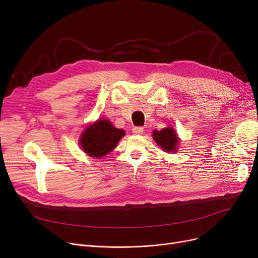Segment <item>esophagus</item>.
<instances>
[{
  "label": "esophagus",
  "instance_id": "esophagus-1",
  "mask_svg": "<svg viewBox=\"0 0 258 258\" xmlns=\"http://www.w3.org/2000/svg\"><path fill=\"white\" fill-rule=\"evenodd\" d=\"M133 133L135 135H141L143 133V127H141V126H135L133 128Z\"/></svg>",
  "mask_w": 258,
  "mask_h": 258
}]
</instances>
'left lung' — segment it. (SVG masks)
<instances>
[{
	"mask_svg": "<svg viewBox=\"0 0 258 258\" xmlns=\"http://www.w3.org/2000/svg\"><path fill=\"white\" fill-rule=\"evenodd\" d=\"M153 138L156 143L163 148L165 152H173L177 151V146L179 144V138L177 133L171 127H166L161 131H154Z\"/></svg>",
	"mask_w": 258,
	"mask_h": 258,
	"instance_id": "obj_1",
	"label": "left lung"
}]
</instances>
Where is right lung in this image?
Segmentation results:
<instances>
[{
  "instance_id": "1",
  "label": "right lung",
  "mask_w": 258,
  "mask_h": 258,
  "mask_svg": "<svg viewBox=\"0 0 258 258\" xmlns=\"http://www.w3.org/2000/svg\"><path fill=\"white\" fill-rule=\"evenodd\" d=\"M123 136V130L114 127L110 121L99 119L85 130L80 145L89 156L101 158L111 153Z\"/></svg>"
}]
</instances>
